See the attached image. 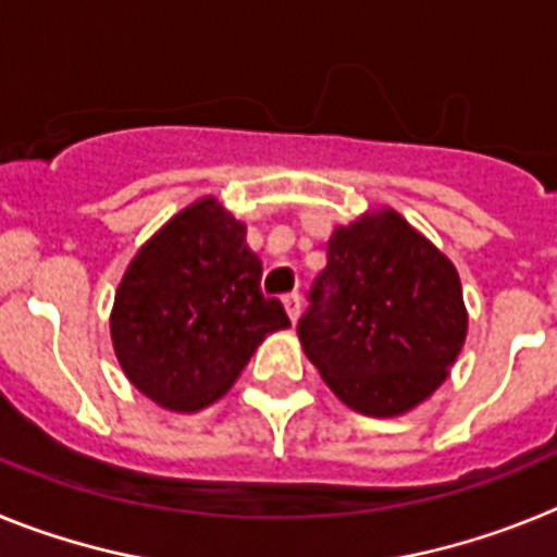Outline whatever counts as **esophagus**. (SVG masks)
<instances>
[{
  "instance_id": "1",
  "label": "esophagus",
  "mask_w": 557,
  "mask_h": 557,
  "mask_svg": "<svg viewBox=\"0 0 557 557\" xmlns=\"http://www.w3.org/2000/svg\"><path fill=\"white\" fill-rule=\"evenodd\" d=\"M284 309H287V314H289V321H298V318H301V295L298 293H289V295H284Z\"/></svg>"
}]
</instances>
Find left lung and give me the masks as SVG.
<instances>
[{
	"label": "left lung",
	"mask_w": 557,
	"mask_h": 557,
	"mask_svg": "<svg viewBox=\"0 0 557 557\" xmlns=\"http://www.w3.org/2000/svg\"><path fill=\"white\" fill-rule=\"evenodd\" d=\"M466 329L455 264L398 211L382 209L329 236L298 337L343 405L393 418L441 387Z\"/></svg>",
	"instance_id": "1"
}]
</instances>
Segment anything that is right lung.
<instances>
[{"instance_id":"right-lung-1","label":"right lung","mask_w":557,"mask_h":557,"mask_svg":"<svg viewBox=\"0 0 557 557\" xmlns=\"http://www.w3.org/2000/svg\"><path fill=\"white\" fill-rule=\"evenodd\" d=\"M245 223L214 198L186 206L133 256L111 309L122 371L156 405H214L270 332L289 326L262 295V262Z\"/></svg>"}]
</instances>
